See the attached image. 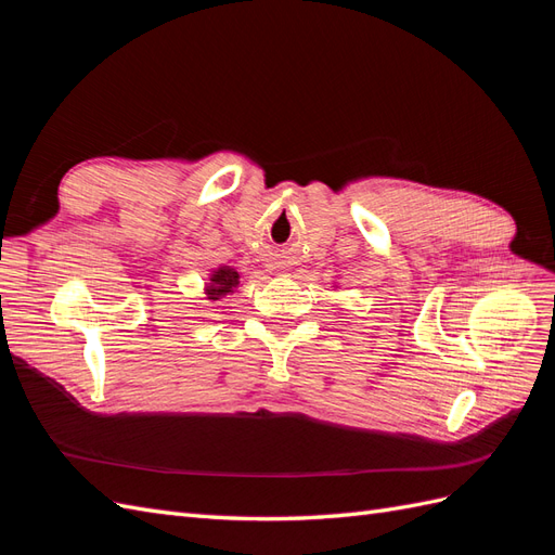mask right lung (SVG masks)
Wrapping results in <instances>:
<instances>
[{
    "label": "right lung",
    "mask_w": 555,
    "mask_h": 555,
    "mask_svg": "<svg viewBox=\"0 0 555 555\" xmlns=\"http://www.w3.org/2000/svg\"><path fill=\"white\" fill-rule=\"evenodd\" d=\"M238 284H241V273L233 266L222 263V266H217L210 271L208 282L204 287V294H206L208 300H222L229 294L236 292Z\"/></svg>",
    "instance_id": "1"
}]
</instances>
